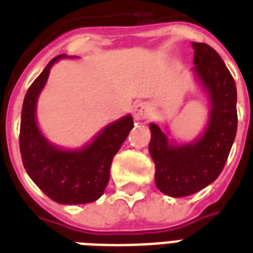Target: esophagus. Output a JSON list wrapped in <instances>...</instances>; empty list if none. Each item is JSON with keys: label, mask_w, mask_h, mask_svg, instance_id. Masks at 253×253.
<instances>
[{"label": "esophagus", "mask_w": 253, "mask_h": 253, "mask_svg": "<svg viewBox=\"0 0 253 253\" xmlns=\"http://www.w3.org/2000/svg\"><path fill=\"white\" fill-rule=\"evenodd\" d=\"M150 105L146 103V101H141L138 104L134 105V118L135 121H142V119H146L150 115Z\"/></svg>", "instance_id": "1"}]
</instances>
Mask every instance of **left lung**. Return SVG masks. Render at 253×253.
Listing matches in <instances>:
<instances>
[{
    "label": "left lung",
    "instance_id": "8db88e82",
    "mask_svg": "<svg viewBox=\"0 0 253 253\" xmlns=\"http://www.w3.org/2000/svg\"><path fill=\"white\" fill-rule=\"evenodd\" d=\"M194 72L210 97V119L199 139L170 145L156 123H150L149 153L156 165V186L165 195H192L222 172L237 131V90L218 52L206 43H192Z\"/></svg>",
    "mask_w": 253,
    "mask_h": 253
}]
</instances>
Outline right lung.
<instances>
[{
	"instance_id": "1",
	"label": "right lung",
	"mask_w": 253,
	"mask_h": 253,
	"mask_svg": "<svg viewBox=\"0 0 253 253\" xmlns=\"http://www.w3.org/2000/svg\"><path fill=\"white\" fill-rule=\"evenodd\" d=\"M63 55L52 58L25 93L20 123V153L27 173L52 201L81 205L99 199L110 180L114 156L134 127L131 115L104 127L80 150H62L42 135L36 125V101L50 69Z\"/></svg>"
}]
</instances>
